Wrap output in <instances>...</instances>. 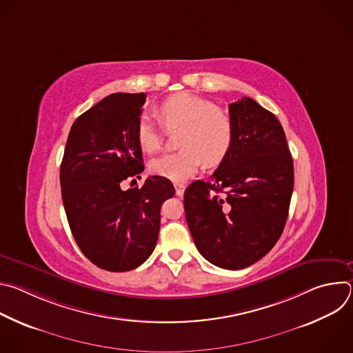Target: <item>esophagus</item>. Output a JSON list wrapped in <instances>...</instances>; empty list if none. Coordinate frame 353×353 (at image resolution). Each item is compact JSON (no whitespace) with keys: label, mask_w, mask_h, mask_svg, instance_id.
<instances>
[{"label":"esophagus","mask_w":353,"mask_h":353,"mask_svg":"<svg viewBox=\"0 0 353 353\" xmlns=\"http://www.w3.org/2000/svg\"><path fill=\"white\" fill-rule=\"evenodd\" d=\"M174 188H176V195L181 196L184 194V190H185V185L183 183H176L174 184Z\"/></svg>","instance_id":"esophagus-1"}]
</instances>
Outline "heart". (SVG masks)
I'll return each mask as SVG.
<instances>
[{"instance_id":"b5f03b06","label":"heart","mask_w":353,"mask_h":353,"mask_svg":"<svg viewBox=\"0 0 353 353\" xmlns=\"http://www.w3.org/2000/svg\"><path fill=\"white\" fill-rule=\"evenodd\" d=\"M157 117L169 134H176L181 150L163 155L149 163L157 176L180 183L191 177L205 161L212 166L219 163L232 148L233 121L230 116L214 102L192 93L172 94L157 108ZM137 142L146 154L162 149L166 132L149 117L138 121Z\"/></svg>"}]
</instances>
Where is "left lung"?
I'll return each mask as SVG.
<instances>
[{
	"label": "left lung",
	"mask_w": 353,
	"mask_h": 353,
	"mask_svg": "<svg viewBox=\"0 0 353 353\" xmlns=\"http://www.w3.org/2000/svg\"><path fill=\"white\" fill-rule=\"evenodd\" d=\"M233 142L208 181L184 191L185 219L205 260L241 270L281 237L293 192V161L278 119L251 97L229 105Z\"/></svg>",
	"instance_id": "obj_1"
}]
</instances>
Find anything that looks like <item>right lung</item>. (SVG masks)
Wrapping results in <instances>:
<instances>
[{"instance_id":"obj_1","label":"right lung","mask_w":353,"mask_h":353,"mask_svg":"<svg viewBox=\"0 0 353 353\" xmlns=\"http://www.w3.org/2000/svg\"><path fill=\"white\" fill-rule=\"evenodd\" d=\"M145 100V93L121 92L100 100L72 124L61 162L72 236L90 263L110 272L131 271L152 254L161 207L174 195L172 181L161 176L121 190V181L139 179L145 169L135 137Z\"/></svg>"}]
</instances>
